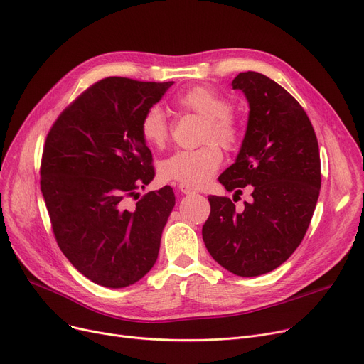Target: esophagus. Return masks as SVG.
I'll list each match as a JSON object with an SVG mask.
<instances>
[{
	"mask_svg": "<svg viewBox=\"0 0 364 364\" xmlns=\"http://www.w3.org/2000/svg\"><path fill=\"white\" fill-rule=\"evenodd\" d=\"M177 187H178L180 192L184 193V195H195V193H196V188L190 187V186H186V184H181V183H180Z\"/></svg>",
	"mask_w": 364,
	"mask_h": 364,
	"instance_id": "1",
	"label": "esophagus"
}]
</instances>
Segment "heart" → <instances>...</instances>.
Returning a JSON list of instances; mask_svg holds the SVG:
<instances>
[{"mask_svg":"<svg viewBox=\"0 0 364 364\" xmlns=\"http://www.w3.org/2000/svg\"><path fill=\"white\" fill-rule=\"evenodd\" d=\"M176 105L205 118L200 141L206 143L199 149L178 150L159 164L162 178L178 181L190 187L206 184L223 164V151L233 150L240 139L239 122L230 112L232 106L220 92L206 85L187 90L176 100ZM140 134L143 140L156 149L169 141L171 127L166 113L159 106H150L141 117ZM219 144L217 145L216 143Z\"/></svg>","mask_w":364,"mask_h":364,"instance_id":"obj_1","label":"heart"}]
</instances>
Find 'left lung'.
<instances>
[{"instance_id": "obj_1", "label": "left lung", "mask_w": 364, "mask_h": 364, "mask_svg": "<svg viewBox=\"0 0 364 364\" xmlns=\"http://www.w3.org/2000/svg\"><path fill=\"white\" fill-rule=\"evenodd\" d=\"M232 85L251 110L237 159L218 181L236 198L246 186L253 199L239 212L230 198L208 196L202 237L225 270L254 277L277 269L307 233L320 193V151L307 113L277 82L250 70Z\"/></svg>"}]
</instances>
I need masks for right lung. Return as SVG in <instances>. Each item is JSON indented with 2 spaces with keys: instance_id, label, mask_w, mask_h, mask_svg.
Here are the masks:
<instances>
[{
  "instance_id": "obj_1",
  "label": "right lung",
  "mask_w": 364,
  "mask_h": 364,
  "mask_svg": "<svg viewBox=\"0 0 364 364\" xmlns=\"http://www.w3.org/2000/svg\"><path fill=\"white\" fill-rule=\"evenodd\" d=\"M172 84L109 76L81 92L47 134L41 192L55 242L76 270L106 288L149 273L176 205L165 186L125 206L155 177L140 121Z\"/></svg>"
}]
</instances>
